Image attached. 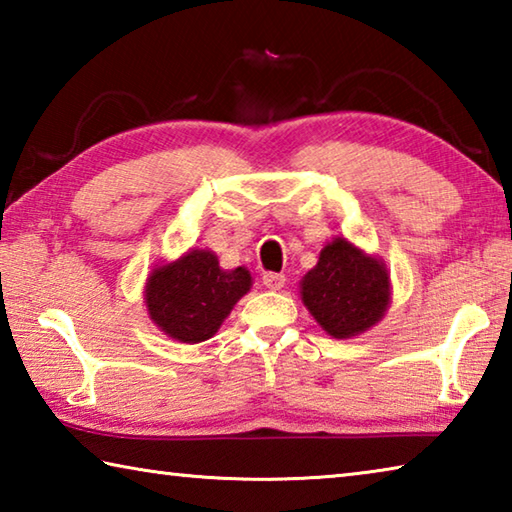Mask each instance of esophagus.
<instances>
[{"instance_id": "34e87169", "label": "esophagus", "mask_w": 512, "mask_h": 512, "mask_svg": "<svg viewBox=\"0 0 512 512\" xmlns=\"http://www.w3.org/2000/svg\"><path fill=\"white\" fill-rule=\"evenodd\" d=\"M264 287L271 289V291H277L284 287V275L282 273H264Z\"/></svg>"}]
</instances>
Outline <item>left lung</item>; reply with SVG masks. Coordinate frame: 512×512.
I'll return each instance as SVG.
<instances>
[{"mask_svg":"<svg viewBox=\"0 0 512 512\" xmlns=\"http://www.w3.org/2000/svg\"><path fill=\"white\" fill-rule=\"evenodd\" d=\"M300 293L311 316L334 339L366 332L391 302L384 264L341 237L320 250L318 264L302 277Z\"/></svg>","mask_w":512,"mask_h":512,"instance_id":"8db88e82","label":"left lung"}]
</instances>
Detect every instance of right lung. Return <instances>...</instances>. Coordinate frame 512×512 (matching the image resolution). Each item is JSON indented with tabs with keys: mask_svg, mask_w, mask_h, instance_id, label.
Returning a JSON list of instances; mask_svg holds the SVG:
<instances>
[{
	"mask_svg": "<svg viewBox=\"0 0 512 512\" xmlns=\"http://www.w3.org/2000/svg\"><path fill=\"white\" fill-rule=\"evenodd\" d=\"M250 282L244 266L223 271L212 250H192L178 262L155 268L146 282V307L171 339L201 343L216 334Z\"/></svg>",
	"mask_w": 512,
	"mask_h": 512,
	"instance_id": "1",
	"label": "right lung"
}]
</instances>
